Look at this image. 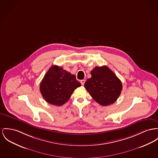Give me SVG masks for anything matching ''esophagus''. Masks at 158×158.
<instances>
[{
  "instance_id": "1",
  "label": "esophagus",
  "mask_w": 158,
  "mask_h": 158,
  "mask_svg": "<svg viewBox=\"0 0 158 158\" xmlns=\"http://www.w3.org/2000/svg\"><path fill=\"white\" fill-rule=\"evenodd\" d=\"M85 82V80H81V81H80L81 84V85H84Z\"/></svg>"
}]
</instances>
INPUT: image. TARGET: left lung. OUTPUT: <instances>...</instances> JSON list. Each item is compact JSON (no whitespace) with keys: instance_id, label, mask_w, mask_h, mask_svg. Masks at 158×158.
Returning <instances> with one entry per match:
<instances>
[{"instance_id":"left-lung-1","label":"left lung","mask_w":158,"mask_h":158,"mask_svg":"<svg viewBox=\"0 0 158 158\" xmlns=\"http://www.w3.org/2000/svg\"><path fill=\"white\" fill-rule=\"evenodd\" d=\"M92 77L85 82L84 87L100 105L115 102L122 90L121 81L106 66H96L90 73Z\"/></svg>"}]
</instances>
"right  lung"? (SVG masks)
<instances>
[{
	"mask_svg": "<svg viewBox=\"0 0 158 158\" xmlns=\"http://www.w3.org/2000/svg\"><path fill=\"white\" fill-rule=\"evenodd\" d=\"M75 75L53 65L44 75L40 84V92L44 99L49 104L61 106L65 104L74 92L81 86Z\"/></svg>",
	"mask_w": 158,
	"mask_h": 158,
	"instance_id": "add662e5",
	"label": "right lung"
}]
</instances>
